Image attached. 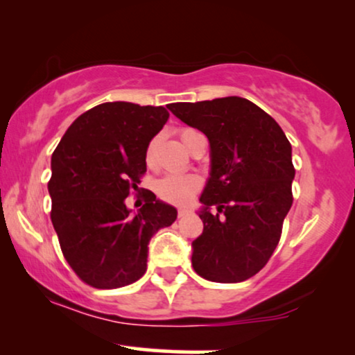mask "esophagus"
<instances>
[{
	"label": "esophagus",
	"mask_w": 355,
	"mask_h": 355,
	"mask_svg": "<svg viewBox=\"0 0 355 355\" xmlns=\"http://www.w3.org/2000/svg\"><path fill=\"white\" fill-rule=\"evenodd\" d=\"M187 213H189L187 208H184V207H179V208H178V216H179V218H182L184 215H187Z\"/></svg>",
	"instance_id": "esophagus-1"
}]
</instances>
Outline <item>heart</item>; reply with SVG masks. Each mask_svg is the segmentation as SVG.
I'll list each match as a JSON object with an SVG mask.
<instances>
[{"instance_id": "heart-1", "label": "heart", "mask_w": 355, "mask_h": 355, "mask_svg": "<svg viewBox=\"0 0 355 355\" xmlns=\"http://www.w3.org/2000/svg\"><path fill=\"white\" fill-rule=\"evenodd\" d=\"M197 134V130L193 129H182L181 130V140L184 147L189 148L191 139ZM155 144L157 140H152L148 144L147 152H145V159L150 163L152 159ZM157 193L159 198H163L164 202L169 203H186L196 196L198 189H200V179L193 174H171V176H164L157 182Z\"/></svg>"}]
</instances>
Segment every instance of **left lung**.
Returning <instances> with one entry per match:
<instances>
[{"label": "left lung", "instance_id": "left-lung-1", "mask_svg": "<svg viewBox=\"0 0 355 355\" xmlns=\"http://www.w3.org/2000/svg\"><path fill=\"white\" fill-rule=\"evenodd\" d=\"M168 108L210 142L211 171L200 197L203 232L192 242L193 270L213 283L249 279L268 263L293 205L289 140L268 113L241 96Z\"/></svg>", "mask_w": 355, "mask_h": 355}]
</instances>
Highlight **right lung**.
Masks as SVG:
<instances>
[{
    "instance_id": "obj_1",
    "label": "right lung",
    "mask_w": 355,
    "mask_h": 355,
    "mask_svg": "<svg viewBox=\"0 0 355 355\" xmlns=\"http://www.w3.org/2000/svg\"><path fill=\"white\" fill-rule=\"evenodd\" d=\"M168 118L163 106L101 103L80 114L53 152L51 223L67 263L92 288L142 278L150 239L176 220V208L150 191L137 215L125 207L147 171L150 140Z\"/></svg>"
}]
</instances>
